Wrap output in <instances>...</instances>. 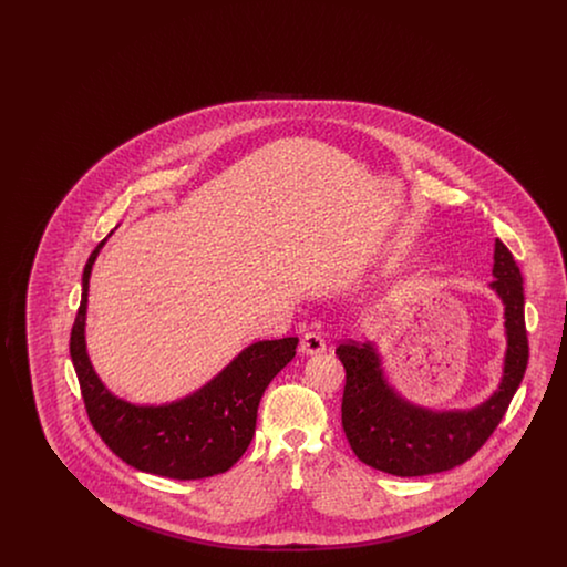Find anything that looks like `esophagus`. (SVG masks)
I'll list each match as a JSON object with an SVG mask.
<instances>
[{"mask_svg":"<svg viewBox=\"0 0 567 567\" xmlns=\"http://www.w3.org/2000/svg\"><path fill=\"white\" fill-rule=\"evenodd\" d=\"M299 349L303 354H319L324 351V338L319 331H308L303 333Z\"/></svg>","mask_w":567,"mask_h":567,"instance_id":"esophagus-1","label":"esophagus"}]
</instances>
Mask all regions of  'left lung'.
<instances>
[{
	"mask_svg": "<svg viewBox=\"0 0 567 567\" xmlns=\"http://www.w3.org/2000/svg\"><path fill=\"white\" fill-rule=\"evenodd\" d=\"M491 287L506 306L508 351L495 395L463 412H432L400 400L384 382L377 347L347 340L336 354L347 370L342 427L357 458L393 476H427L453 470L474 457L504 419L525 377L529 340L525 327L523 278L513 252L495 240Z\"/></svg>",
	"mask_w": 567,
	"mask_h": 567,
	"instance_id": "obj_1",
	"label": "left lung"
}]
</instances>
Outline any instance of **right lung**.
Instances as JSON below:
<instances>
[{
  "mask_svg": "<svg viewBox=\"0 0 567 567\" xmlns=\"http://www.w3.org/2000/svg\"><path fill=\"white\" fill-rule=\"evenodd\" d=\"M104 243L95 246L82 271L81 306L70 336V354L93 430L116 457L140 472L174 481L227 472L246 453L261 395L296 357L297 338L248 347L215 380L176 404L132 405L116 400L95 377L84 349L89 276Z\"/></svg>",
  "mask_w": 567,
  "mask_h": 567,
  "instance_id": "obj_1",
  "label": "right lung"
}]
</instances>
